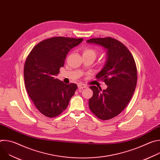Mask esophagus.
Returning <instances> with one entry per match:
<instances>
[{
  "mask_svg": "<svg viewBox=\"0 0 160 160\" xmlns=\"http://www.w3.org/2000/svg\"><path fill=\"white\" fill-rule=\"evenodd\" d=\"M78 87L79 88H86L87 86H86L85 84L79 83V84H78Z\"/></svg>",
  "mask_w": 160,
  "mask_h": 160,
  "instance_id": "34e87169",
  "label": "esophagus"
}]
</instances>
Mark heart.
Segmentation results:
<instances>
[{
    "label": "heart",
    "mask_w": 160,
    "mask_h": 160,
    "mask_svg": "<svg viewBox=\"0 0 160 160\" xmlns=\"http://www.w3.org/2000/svg\"><path fill=\"white\" fill-rule=\"evenodd\" d=\"M96 55H97V51L91 47H86L83 50V56H92L94 58H95Z\"/></svg>",
    "instance_id": "obj_1"
}]
</instances>
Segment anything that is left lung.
<instances>
[{"instance_id": "obj_1", "label": "left lung", "mask_w": 160, "mask_h": 160, "mask_svg": "<svg viewBox=\"0 0 160 160\" xmlns=\"http://www.w3.org/2000/svg\"><path fill=\"white\" fill-rule=\"evenodd\" d=\"M88 43L101 45L108 49L107 61L96 78L105 82L106 90L90 86L93 96L88 106L99 119L108 120L117 117L129 103L138 81L134 58L124 44L111 37L94 38Z\"/></svg>"}]
</instances>
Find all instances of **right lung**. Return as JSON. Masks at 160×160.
<instances>
[{"instance_id":"1","label":"right lung","mask_w":160,"mask_h":160,"mask_svg":"<svg viewBox=\"0 0 160 160\" xmlns=\"http://www.w3.org/2000/svg\"><path fill=\"white\" fill-rule=\"evenodd\" d=\"M82 41V38H49L36 45L27 58L25 87L35 107L45 117L59 116L75 94L78 88L75 83L65 84L56 76L64 66L68 52Z\"/></svg>"}]
</instances>
